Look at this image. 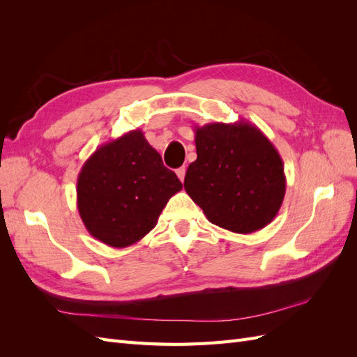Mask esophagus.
<instances>
[{
    "mask_svg": "<svg viewBox=\"0 0 357 357\" xmlns=\"http://www.w3.org/2000/svg\"><path fill=\"white\" fill-rule=\"evenodd\" d=\"M176 172H177V177L180 178V181H181V183L185 181V176H186V167H181V168H178Z\"/></svg>",
    "mask_w": 357,
    "mask_h": 357,
    "instance_id": "1",
    "label": "esophagus"
}]
</instances>
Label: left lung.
Segmentation results:
<instances>
[{
  "mask_svg": "<svg viewBox=\"0 0 357 357\" xmlns=\"http://www.w3.org/2000/svg\"><path fill=\"white\" fill-rule=\"evenodd\" d=\"M197 160L185 189L207 219L235 234H252L271 223L286 193L280 153L256 125L195 126Z\"/></svg>",
  "mask_w": 357,
  "mask_h": 357,
  "instance_id": "obj_1",
  "label": "left lung"
}]
</instances>
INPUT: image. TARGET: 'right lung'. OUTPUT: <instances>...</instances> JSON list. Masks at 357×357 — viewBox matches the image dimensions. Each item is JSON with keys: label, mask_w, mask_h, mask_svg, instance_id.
I'll use <instances>...</instances> for the list:
<instances>
[{"label": "right lung", "mask_w": 357, "mask_h": 357, "mask_svg": "<svg viewBox=\"0 0 357 357\" xmlns=\"http://www.w3.org/2000/svg\"><path fill=\"white\" fill-rule=\"evenodd\" d=\"M181 181L134 129L100 146L77 177V208L88 232L123 248L152 231Z\"/></svg>", "instance_id": "add662e5"}]
</instances>
